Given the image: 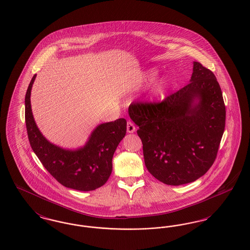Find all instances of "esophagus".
<instances>
[{"mask_svg":"<svg viewBox=\"0 0 250 250\" xmlns=\"http://www.w3.org/2000/svg\"><path fill=\"white\" fill-rule=\"evenodd\" d=\"M126 129H127V132L128 133H133V132H135L136 130V127H135V125L130 122V121H128L127 122V124H126Z\"/></svg>","mask_w":250,"mask_h":250,"instance_id":"esophagus-1","label":"esophagus"}]
</instances>
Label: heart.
<instances>
[{
	"instance_id": "heart-1",
	"label": "heart",
	"mask_w": 250,
	"mask_h": 250,
	"mask_svg": "<svg viewBox=\"0 0 250 250\" xmlns=\"http://www.w3.org/2000/svg\"><path fill=\"white\" fill-rule=\"evenodd\" d=\"M150 76H152V77H153V76H154V73H151V74H150ZM158 91H161V86H159V87H158Z\"/></svg>"
}]
</instances>
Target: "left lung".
I'll list each match as a JSON object with an SVG mask.
<instances>
[{"label":"left lung","instance_id":"8db88e82","mask_svg":"<svg viewBox=\"0 0 250 250\" xmlns=\"http://www.w3.org/2000/svg\"><path fill=\"white\" fill-rule=\"evenodd\" d=\"M143 143L145 166L158 181L180 186L214 164L226 121L214 73L194 62L190 83L158 102L134 101L128 108Z\"/></svg>","mask_w":250,"mask_h":250}]
</instances>
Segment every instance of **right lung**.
I'll return each mask as SVG.
<instances>
[{
  "label": "right lung",
  "instance_id": "obj_1",
  "mask_svg": "<svg viewBox=\"0 0 250 250\" xmlns=\"http://www.w3.org/2000/svg\"><path fill=\"white\" fill-rule=\"evenodd\" d=\"M34 75L25 95V123L31 147L42 165L65 188L95 190L107 183L112 170V157L126 133V121L120 118L98 125L83 148L63 150L43 137L38 130L31 108Z\"/></svg>",
  "mask_w": 250,
  "mask_h": 250
}]
</instances>
